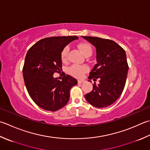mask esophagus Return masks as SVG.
Returning <instances> with one entry per match:
<instances>
[{"label":"esophagus","instance_id":"esophagus-1","mask_svg":"<svg viewBox=\"0 0 150 150\" xmlns=\"http://www.w3.org/2000/svg\"><path fill=\"white\" fill-rule=\"evenodd\" d=\"M84 82V80H78V83H79V84H81V83H83Z\"/></svg>","mask_w":150,"mask_h":150}]
</instances>
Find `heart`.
<instances>
[{
    "mask_svg": "<svg viewBox=\"0 0 150 150\" xmlns=\"http://www.w3.org/2000/svg\"><path fill=\"white\" fill-rule=\"evenodd\" d=\"M79 49L80 50L82 54L86 56L88 54H92V47L90 44L87 43H81L79 45ZM69 51V47L67 46L65 47L61 52V58L62 60H65L67 58V52ZM88 67L86 66H80V65H73L69 68V72L71 75L77 77H81L85 72L88 71Z\"/></svg>",
    "mask_w": 150,
    "mask_h": 150,
    "instance_id": "1",
    "label": "heart"
}]
</instances>
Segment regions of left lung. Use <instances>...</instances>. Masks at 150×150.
<instances>
[{
    "label": "left lung",
    "instance_id": "obj_1",
    "mask_svg": "<svg viewBox=\"0 0 150 150\" xmlns=\"http://www.w3.org/2000/svg\"><path fill=\"white\" fill-rule=\"evenodd\" d=\"M95 47L97 64L90 73L88 79L96 81L93 90L84 96L90 105L97 108H104L114 103L124 90L128 64L124 49L110 40L98 37L82 36Z\"/></svg>",
    "mask_w": 150,
    "mask_h": 150
}]
</instances>
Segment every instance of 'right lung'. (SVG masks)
I'll list each match as a JSON object with an SVG mask.
<instances>
[{"label":"right lung","instance_id":"1","mask_svg":"<svg viewBox=\"0 0 150 150\" xmlns=\"http://www.w3.org/2000/svg\"><path fill=\"white\" fill-rule=\"evenodd\" d=\"M75 36H55L38 41L26 54L23 75L28 92L35 103L43 109L54 112L64 107L70 97V90L77 79L64 75L62 81L53 77L62 70L61 52Z\"/></svg>","mask_w":150,"mask_h":150}]
</instances>
